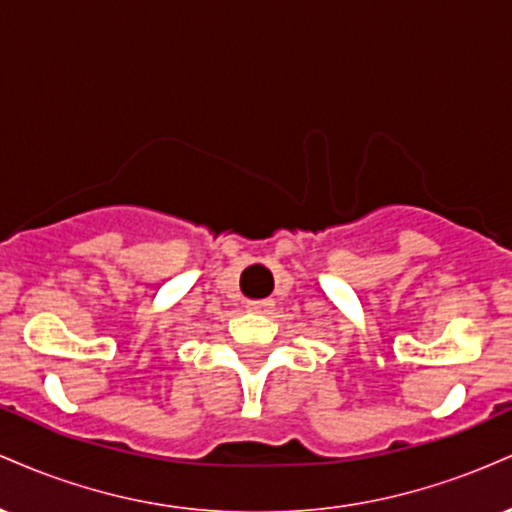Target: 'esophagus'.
I'll list each match as a JSON object with an SVG mask.
<instances>
[{
	"label": "esophagus",
	"mask_w": 512,
	"mask_h": 512,
	"mask_svg": "<svg viewBox=\"0 0 512 512\" xmlns=\"http://www.w3.org/2000/svg\"><path fill=\"white\" fill-rule=\"evenodd\" d=\"M245 308H248L250 313H269V310L274 308V301L272 298H267V301H250Z\"/></svg>",
	"instance_id": "obj_1"
}]
</instances>
